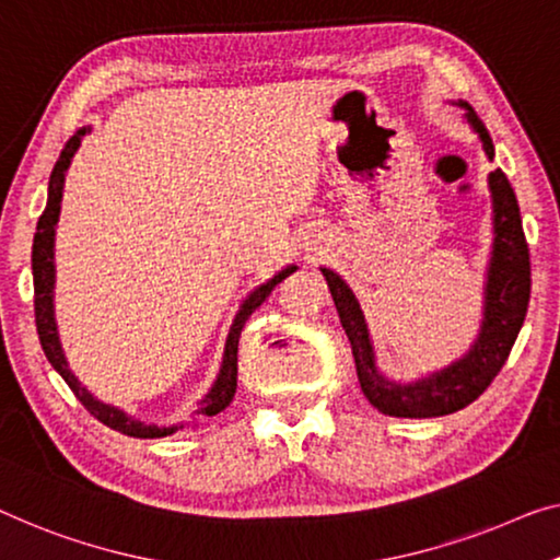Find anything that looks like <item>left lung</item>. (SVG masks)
<instances>
[{
  "label": "left lung",
  "mask_w": 560,
  "mask_h": 560,
  "mask_svg": "<svg viewBox=\"0 0 560 560\" xmlns=\"http://www.w3.org/2000/svg\"><path fill=\"white\" fill-rule=\"evenodd\" d=\"M465 118L472 125L482 140V150L493 161L495 148L486 125L475 115L467 103ZM490 196H493V252H490L488 279H486V304H482V324L478 339L467 349L460 360L447 364L445 370L432 372L428 377L415 382H395L377 370L374 347L366 329L364 314L357 302L354 291L331 269H322L329 283L334 306L339 312V322L345 327L349 345H352L357 377L364 397L372 407L389 417H442L457 412L475 402L490 382L498 377L511 349L518 339L525 312L530 299V256L521 223V208L503 171L488 175Z\"/></svg>",
  "instance_id": "8db88e82"
}]
</instances>
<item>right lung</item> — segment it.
Returning <instances> with one entry per match:
<instances>
[{"mask_svg":"<svg viewBox=\"0 0 560 560\" xmlns=\"http://www.w3.org/2000/svg\"><path fill=\"white\" fill-rule=\"evenodd\" d=\"M90 132L88 128H80L74 136L67 140L60 161L55 163L52 175H49V188H47V206L45 213L39 215L37 221V233H35V244H32V277H35V322H37V334H39V345L45 349V357L49 364L60 372V377L70 385L74 392V397L85 405V410L97 417L100 422L107 424L110 430H118L128 438H165L173 435L175 430H180L183 424H155V422H140L136 417H130L128 412H122L120 407L105 405L100 402L97 397L90 395V392L80 385V380L70 372V364L65 360L62 345H60V334H57V324H55V229L57 221H60V208H62V190H65V173L70 168L74 153ZM296 266H287L281 269L277 277L269 279L261 287H256L252 294L246 296V302L241 304L236 319H233L231 329H229V339H226V349H223V362L219 370V377H215L213 387L208 389V395L200 399L198 410L194 417H213L221 410H226L231 405L233 395H236V377H238V337L241 329L248 316H252L258 306L266 302V296L271 294V289L277 287L279 281H283L289 273H294Z\"/></svg>","mask_w":560,"mask_h":560,"instance_id":"right-lung-1","label":"right lung"}]
</instances>
